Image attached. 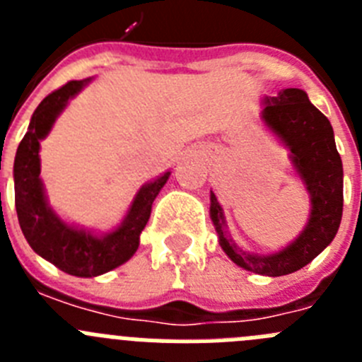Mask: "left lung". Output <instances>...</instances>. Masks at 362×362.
Masks as SVG:
<instances>
[{
    "label": "left lung",
    "instance_id": "8db88e82",
    "mask_svg": "<svg viewBox=\"0 0 362 362\" xmlns=\"http://www.w3.org/2000/svg\"><path fill=\"white\" fill-rule=\"evenodd\" d=\"M264 129L288 150L293 177L310 197L305 228L293 241L272 254L243 250L230 235L225 212L210 190V219L219 245L230 261L259 276L279 277L300 270L334 241L343 217V161L335 146L328 117L310 103L300 88H283L277 95L261 99Z\"/></svg>",
    "mask_w": 362,
    "mask_h": 362
}]
</instances>
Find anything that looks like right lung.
Listing matches in <instances>:
<instances>
[{
	"mask_svg": "<svg viewBox=\"0 0 362 362\" xmlns=\"http://www.w3.org/2000/svg\"><path fill=\"white\" fill-rule=\"evenodd\" d=\"M92 78L70 81L43 99L34 110L28 130L14 159V194L19 226L30 248L65 274L76 277H98L127 263L139 248V235L152 212V203L170 179V170L143 185L136 192L129 210L108 232H98L63 219L50 206L41 179V141L70 99L85 88Z\"/></svg>",
	"mask_w": 362,
	"mask_h": 362,
	"instance_id": "1",
	"label": "right lung"
}]
</instances>
